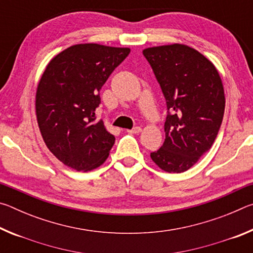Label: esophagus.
<instances>
[{
    "label": "esophagus",
    "instance_id": "esophagus-1",
    "mask_svg": "<svg viewBox=\"0 0 253 253\" xmlns=\"http://www.w3.org/2000/svg\"><path fill=\"white\" fill-rule=\"evenodd\" d=\"M140 131H142V128L139 126H136L132 128V129H127V132H130V134H138Z\"/></svg>",
    "mask_w": 253,
    "mask_h": 253
}]
</instances>
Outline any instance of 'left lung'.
I'll list each match as a JSON object with an SVG mask.
<instances>
[{
	"mask_svg": "<svg viewBox=\"0 0 253 253\" xmlns=\"http://www.w3.org/2000/svg\"><path fill=\"white\" fill-rule=\"evenodd\" d=\"M143 54L168 108L164 144L151 157L165 172H185L211 148L221 127L225 98L219 72L184 44L154 46Z\"/></svg>",
	"mask_w": 253,
	"mask_h": 253,
	"instance_id": "obj_1",
	"label": "left lung"
}]
</instances>
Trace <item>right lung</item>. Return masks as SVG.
<instances>
[{
  "mask_svg": "<svg viewBox=\"0 0 253 253\" xmlns=\"http://www.w3.org/2000/svg\"><path fill=\"white\" fill-rule=\"evenodd\" d=\"M130 50L96 43L76 44L51 60L38 84L37 118L50 152L78 172L108 157L115 136L97 121L99 91Z\"/></svg>",
  "mask_w": 253,
  "mask_h": 253,
  "instance_id": "obj_1",
  "label": "right lung"
}]
</instances>
